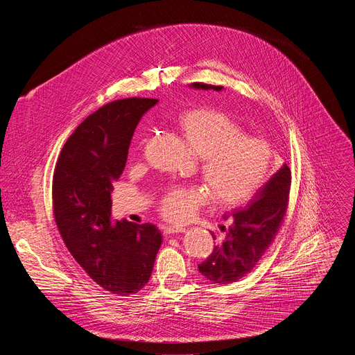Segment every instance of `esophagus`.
Masks as SVG:
<instances>
[{"label": "esophagus", "mask_w": 355, "mask_h": 355, "mask_svg": "<svg viewBox=\"0 0 355 355\" xmlns=\"http://www.w3.org/2000/svg\"><path fill=\"white\" fill-rule=\"evenodd\" d=\"M164 234H173V233H182L185 232V227L182 226H163L162 227Z\"/></svg>", "instance_id": "1"}]
</instances>
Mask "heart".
<instances>
[{
  "mask_svg": "<svg viewBox=\"0 0 355 355\" xmlns=\"http://www.w3.org/2000/svg\"><path fill=\"white\" fill-rule=\"evenodd\" d=\"M181 135L200 159V177L216 207L236 208L247 204L270 180L274 167L271 146L245 136L230 116L212 110L185 112L178 119ZM208 200L198 187L168 188L159 209L170 220L189 219Z\"/></svg>",
  "mask_w": 355,
  "mask_h": 355,
  "instance_id": "b5f03b06",
  "label": "heart"
}]
</instances>
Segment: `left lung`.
Segmentation results:
<instances>
[{
	"mask_svg": "<svg viewBox=\"0 0 355 355\" xmlns=\"http://www.w3.org/2000/svg\"><path fill=\"white\" fill-rule=\"evenodd\" d=\"M196 89L222 91L220 85L191 84ZM291 170L284 164L252 198L247 207L223 215L227 229L211 256L198 266L199 272L214 284H232L248 274L275 239L288 207ZM214 240L216 236L212 233Z\"/></svg>",
	"mask_w": 355,
	"mask_h": 355,
	"instance_id": "obj_1",
	"label": "left lung"
}]
</instances>
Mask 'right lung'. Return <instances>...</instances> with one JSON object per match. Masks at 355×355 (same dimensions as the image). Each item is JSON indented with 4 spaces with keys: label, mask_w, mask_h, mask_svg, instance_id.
Listing matches in <instances>:
<instances>
[{
    "label": "right lung",
    "mask_w": 355,
    "mask_h": 355,
    "mask_svg": "<svg viewBox=\"0 0 355 355\" xmlns=\"http://www.w3.org/2000/svg\"><path fill=\"white\" fill-rule=\"evenodd\" d=\"M157 99L125 98L84 119L53 174V214L66 247L104 289L122 296L150 279L163 236L151 223L112 222V182L123 173L133 132Z\"/></svg>",
    "instance_id": "add662e5"
}]
</instances>
